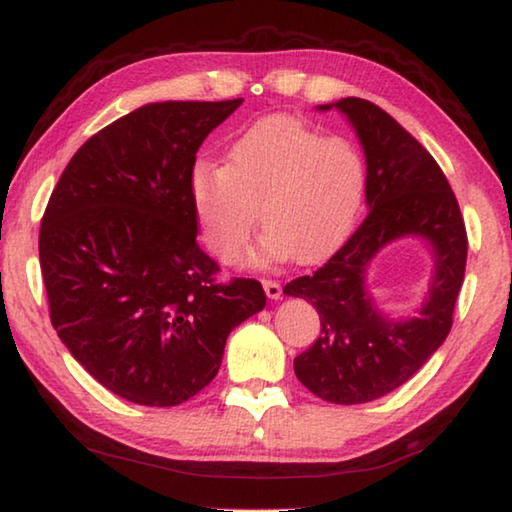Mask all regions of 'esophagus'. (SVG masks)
Wrapping results in <instances>:
<instances>
[{"mask_svg":"<svg viewBox=\"0 0 512 512\" xmlns=\"http://www.w3.org/2000/svg\"><path fill=\"white\" fill-rule=\"evenodd\" d=\"M263 287H265V294H267L269 298H281V294H283L281 281H272V278H263Z\"/></svg>","mask_w":512,"mask_h":512,"instance_id":"obj_1","label":"esophagus"}]
</instances>
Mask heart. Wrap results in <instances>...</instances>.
<instances>
[{
	"label": "heart",
	"instance_id": "heart-1",
	"mask_svg": "<svg viewBox=\"0 0 512 512\" xmlns=\"http://www.w3.org/2000/svg\"><path fill=\"white\" fill-rule=\"evenodd\" d=\"M365 194V160L352 142L325 138L294 118H269L236 140L227 165L200 160L191 202L211 254L234 263L258 214V258L316 263L350 234Z\"/></svg>",
	"mask_w": 512,
	"mask_h": 512
}]
</instances>
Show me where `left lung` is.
Listing matches in <instances>:
<instances>
[{
  "label": "left lung",
  "instance_id": "8db88e82",
  "mask_svg": "<svg viewBox=\"0 0 512 512\" xmlns=\"http://www.w3.org/2000/svg\"><path fill=\"white\" fill-rule=\"evenodd\" d=\"M334 106L363 144L370 211L323 267L294 278L283 292L310 301L321 318L318 339L294 359L298 381L316 397L354 406L397 390L446 341L464 283L468 236L446 176L417 138L370 100L343 98ZM408 233L431 240L438 272L422 314L392 324L371 307L364 267L383 244Z\"/></svg>",
  "mask_w": 512,
  "mask_h": 512
}]
</instances>
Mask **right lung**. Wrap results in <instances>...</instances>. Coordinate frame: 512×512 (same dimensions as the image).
<instances>
[{
    "mask_svg": "<svg viewBox=\"0 0 512 512\" xmlns=\"http://www.w3.org/2000/svg\"><path fill=\"white\" fill-rule=\"evenodd\" d=\"M243 98L140 106L57 180L40 267L57 336L95 381L169 408L214 381L229 332L265 307L256 278L216 281L191 202L196 151Z\"/></svg>",
    "mask_w": 512,
    "mask_h": 512,
    "instance_id": "1",
    "label": "right lung"
}]
</instances>
